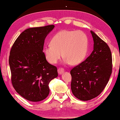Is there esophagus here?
<instances>
[{
    "instance_id": "1",
    "label": "esophagus",
    "mask_w": 120,
    "mask_h": 120,
    "mask_svg": "<svg viewBox=\"0 0 120 120\" xmlns=\"http://www.w3.org/2000/svg\"><path fill=\"white\" fill-rule=\"evenodd\" d=\"M58 72L59 75H61L64 73V69L63 68H59L58 69Z\"/></svg>"
}]
</instances>
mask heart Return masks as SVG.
Masks as SVG:
<instances>
[{"label": "heart", "instance_id": "obj_1", "mask_svg": "<svg viewBox=\"0 0 120 120\" xmlns=\"http://www.w3.org/2000/svg\"><path fill=\"white\" fill-rule=\"evenodd\" d=\"M89 44V38L84 32L64 30L52 37L50 45L44 47L43 52L50 64H56L62 53L65 63L77 65L85 58Z\"/></svg>", "mask_w": 120, "mask_h": 120}]
</instances>
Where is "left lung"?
Here are the masks:
<instances>
[{
    "label": "left lung",
    "instance_id": "obj_1",
    "mask_svg": "<svg viewBox=\"0 0 120 120\" xmlns=\"http://www.w3.org/2000/svg\"><path fill=\"white\" fill-rule=\"evenodd\" d=\"M94 50L84 61L70 71L71 90L81 101H89L103 91L112 73V56L107 43L91 30Z\"/></svg>",
    "mask_w": 120,
    "mask_h": 120
}]
</instances>
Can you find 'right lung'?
<instances>
[{
    "label": "right lung",
    "instance_id": "right-lung-1",
    "mask_svg": "<svg viewBox=\"0 0 120 120\" xmlns=\"http://www.w3.org/2000/svg\"><path fill=\"white\" fill-rule=\"evenodd\" d=\"M54 26L27 29L11 49L12 84L18 94L31 102L45 99L49 93L50 82L58 75L56 67L48 63L43 52L45 38Z\"/></svg>",
    "mask_w": 120,
    "mask_h": 120
}]
</instances>
